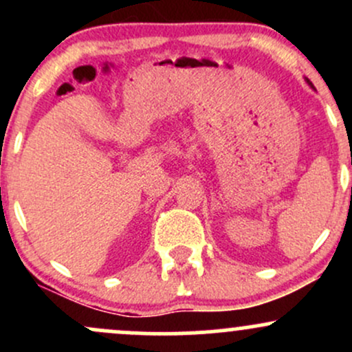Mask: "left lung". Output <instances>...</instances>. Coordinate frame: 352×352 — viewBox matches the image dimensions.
Returning a JSON list of instances; mask_svg holds the SVG:
<instances>
[{"label": "left lung", "instance_id": "8db88e82", "mask_svg": "<svg viewBox=\"0 0 352 352\" xmlns=\"http://www.w3.org/2000/svg\"><path fill=\"white\" fill-rule=\"evenodd\" d=\"M306 82H308V84H309V86H311V87H313V84H311V82H309V80H308V79H306Z\"/></svg>", "mask_w": 352, "mask_h": 352}]
</instances>
